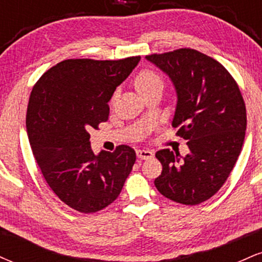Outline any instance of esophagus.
Masks as SVG:
<instances>
[{"mask_svg":"<svg viewBox=\"0 0 262 262\" xmlns=\"http://www.w3.org/2000/svg\"><path fill=\"white\" fill-rule=\"evenodd\" d=\"M152 151H150L148 149H139L137 150V156L139 159H144V160H146V159H150L152 158Z\"/></svg>","mask_w":262,"mask_h":262,"instance_id":"esophagus-1","label":"esophagus"}]
</instances>
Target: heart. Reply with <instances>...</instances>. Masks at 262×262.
<instances>
[{
  "mask_svg": "<svg viewBox=\"0 0 262 262\" xmlns=\"http://www.w3.org/2000/svg\"><path fill=\"white\" fill-rule=\"evenodd\" d=\"M134 85L138 92L143 95V93L148 92L152 89H158V87L162 89L164 81H162V77L156 71L151 70V69H144L135 76Z\"/></svg>",
  "mask_w": 262,
  "mask_h": 262,
  "instance_id": "heart-1",
  "label": "heart"
}]
</instances>
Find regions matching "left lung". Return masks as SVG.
Listing matches in <instances>:
<instances>
[{"instance_id":"obj_1","label":"left lung","mask_w":262,"mask_h":262,"mask_svg":"<svg viewBox=\"0 0 262 262\" xmlns=\"http://www.w3.org/2000/svg\"><path fill=\"white\" fill-rule=\"evenodd\" d=\"M175 85L172 127L189 152L162 149L155 156L161 175L155 187L173 202L196 206L209 200L229 177L244 144L246 108L236 81L221 62L189 48L146 55Z\"/></svg>"}]
</instances>
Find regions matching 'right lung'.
<instances>
[{
    "mask_svg": "<svg viewBox=\"0 0 262 262\" xmlns=\"http://www.w3.org/2000/svg\"><path fill=\"white\" fill-rule=\"evenodd\" d=\"M139 60L68 59L33 86L26 117L33 155L54 193L77 212L110 206L133 169V148L95 155L89 132L107 122L108 101Z\"/></svg>",
    "mask_w": 262,
    "mask_h": 262,
    "instance_id": "right-lung-1",
    "label": "right lung"
}]
</instances>
